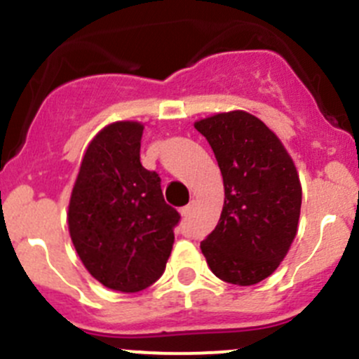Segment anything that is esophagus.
Instances as JSON below:
<instances>
[{"instance_id": "esophagus-1", "label": "esophagus", "mask_w": 359, "mask_h": 359, "mask_svg": "<svg viewBox=\"0 0 359 359\" xmlns=\"http://www.w3.org/2000/svg\"><path fill=\"white\" fill-rule=\"evenodd\" d=\"M194 208H196V201L193 200L189 203V205H186L182 210H180V213H182V217H187V215H191V213L194 212Z\"/></svg>"}]
</instances>
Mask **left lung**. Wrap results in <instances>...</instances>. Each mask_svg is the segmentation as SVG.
<instances>
[{
    "label": "left lung",
    "instance_id": "obj_1",
    "mask_svg": "<svg viewBox=\"0 0 359 359\" xmlns=\"http://www.w3.org/2000/svg\"><path fill=\"white\" fill-rule=\"evenodd\" d=\"M224 179V208L201 241L210 269L250 287L280 266L297 234L302 203L297 168L281 140L255 116L231 111L194 123Z\"/></svg>",
    "mask_w": 359,
    "mask_h": 359
}]
</instances>
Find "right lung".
Masks as SVG:
<instances>
[{"label":"right lung","instance_id":"right-lung-1","mask_svg":"<svg viewBox=\"0 0 359 359\" xmlns=\"http://www.w3.org/2000/svg\"><path fill=\"white\" fill-rule=\"evenodd\" d=\"M144 126L116 121L90 142L69 201L72 245L88 273L111 290L133 293L163 274L180 215L161 179L140 163Z\"/></svg>","mask_w":359,"mask_h":359}]
</instances>
